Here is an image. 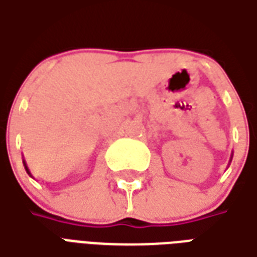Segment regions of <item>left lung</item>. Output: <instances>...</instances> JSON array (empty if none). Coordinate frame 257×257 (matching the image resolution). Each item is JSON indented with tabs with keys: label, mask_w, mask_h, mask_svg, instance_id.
Wrapping results in <instances>:
<instances>
[{
	"label": "left lung",
	"mask_w": 257,
	"mask_h": 257,
	"mask_svg": "<svg viewBox=\"0 0 257 257\" xmlns=\"http://www.w3.org/2000/svg\"><path fill=\"white\" fill-rule=\"evenodd\" d=\"M231 158H232V156H231ZM230 161H231V160H230Z\"/></svg>",
	"instance_id": "8db88e82"
}]
</instances>
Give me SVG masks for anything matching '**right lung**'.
<instances>
[{"instance_id": "add662e5", "label": "right lung", "mask_w": 257, "mask_h": 257, "mask_svg": "<svg viewBox=\"0 0 257 257\" xmlns=\"http://www.w3.org/2000/svg\"><path fill=\"white\" fill-rule=\"evenodd\" d=\"M23 165H25V168H26V171H27V173H29V175H30V176H31L30 171H29V168H27V165H26V161H23Z\"/></svg>"}]
</instances>
